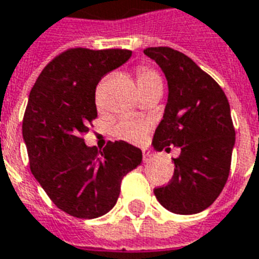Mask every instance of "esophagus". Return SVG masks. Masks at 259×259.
<instances>
[{
    "label": "esophagus",
    "mask_w": 259,
    "mask_h": 259,
    "mask_svg": "<svg viewBox=\"0 0 259 259\" xmlns=\"http://www.w3.org/2000/svg\"><path fill=\"white\" fill-rule=\"evenodd\" d=\"M154 159V154H152L148 148H144L143 150V162L144 163H148Z\"/></svg>",
    "instance_id": "1"
}]
</instances>
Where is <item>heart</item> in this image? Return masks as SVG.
Segmentation results:
<instances>
[{"label": "heart", "mask_w": 259, "mask_h": 259, "mask_svg": "<svg viewBox=\"0 0 259 259\" xmlns=\"http://www.w3.org/2000/svg\"><path fill=\"white\" fill-rule=\"evenodd\" d=\"M136 85L139 88L140 93L146 90L161 88L162 78L155 70L142 66L136 70L135 74ZM97 102H100V96H97ZM150 123L143 119H134V117H123L112 127V134L115 138L130 143H139L146 138L150 131Z\"/></svg>", "instance_id": "obj_1"}]
</instances>
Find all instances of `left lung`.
<instances>
[{"label":"left lung","mask_w":259,"mask_h":259,"mask_svg":"<svg viewBox=\"0 0 259 259\" xmlns=\"http://www.w3.org/2000/svg\"><path fill=\"white\" fill-rule=\"evenodd\" d=\"M144 54L165 73L169 97L155 130L157 151L181 148L173 158L174 174L154 194L178 215L204 211L222 193L231 167L235 128L230 104L219 83L185 54L170 47H150Z\"/></svg>","instance_id":"8db88e82"}]
</instances>
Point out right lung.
Listing matches in <instances>:
<instances>
[{
	"label": "right lung",
	"instance_id": "obj_1",
	"mask_svg": "<svg viewBox=\"0 0 259 259\" xmlns=\"http://www.w3.org/2000/svg\"><path fill=\"white\" fill-rule=\"evenodd\" d=\"M131 54L70 48L44 67L29 93L23 138L31 171L54 204L78 219L111 211L123 177L142 162L140 148L123 140L102 150L83 140L97 117L98 82Z\"/></svg>",
	"mask_w": 259,
	"mask_h": 259
}]
</instances>
